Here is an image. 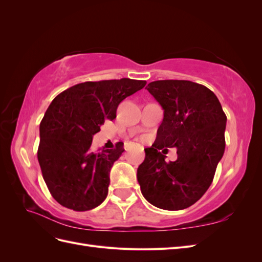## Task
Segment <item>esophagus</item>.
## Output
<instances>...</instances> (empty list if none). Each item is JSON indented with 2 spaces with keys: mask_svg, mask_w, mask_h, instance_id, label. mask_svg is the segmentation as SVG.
Masks as SVG:
<instances>
[{
  "mask_svg": "<svg viewBox=\"0 0 262 262\" xmlns=\"http://www.w3.org/2000/svg\"><path fill=\"white\" fill-rule=\"evenodd\" d=\"M124 149H128V147H126V146H124Z\"/></svg>",
  "mask_w": 262,
  "mask_h": 262,
  "instance_id": "esophagus-1",
  "label": "esophagus"
}]
</instances>
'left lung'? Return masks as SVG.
Segmentation results:
<instances>
[{
  "instance_id": "1",
  "label": "left lung",
  "mask_w": 262,
  "mask_h": 262,
  "mask_svg": "<svg viewBox=\"0 0 262 262\" xmlns=\"http://www.w3.org/2000/svg\"><path fill=\"white\" fill-rule=\"evenodd\" d=\"M146 89L163 107L164 119L138 168L141 192L156 208H189L211 186L224 154L226 115L215 94L201 84L163 80ZM163 147L178 148L175 162L164 161Z\"/></svg>"
}]
</instances>
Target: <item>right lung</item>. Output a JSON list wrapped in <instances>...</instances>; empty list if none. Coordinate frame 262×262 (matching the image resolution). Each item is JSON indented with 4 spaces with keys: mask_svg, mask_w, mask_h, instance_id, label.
Here are the masks:
<instances>
[{
    "mask_svg": "<svg viewBox=\"0 0 262 262\" xmlns=\"http://www.w3.org/2000/svg\"><path fill=\"white\" fill-rule=\"evenodd\" d=\"M145 81L120 78L76 84L59 94L40 122L38 162L54 200L74 211H89L106 199L109 172L124 150L91 149L93 136L114 120L120 102Z\"/></svg>",
    "mask_w": 262,
    "mask_h": 262,
    "instance_id": "right-lung-1",
    "label": "right lung"
}]
</instances>
